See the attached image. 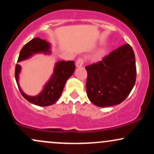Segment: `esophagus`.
Segmentation results:
<instances>
[{
    "label": "esophagus",
    "mask_w": 154,
    "mask_h": 154,
    "mask_svg": "<svg viewBox=\"0 0 154 154\" xmlns=\"http://www.w3.org/2000/svg\"><path fill=\"white\" fill-rule=\"evenodd\" d=\"M84 64V60L82 58H79L78 60L76 62V66L77 68H80V67H82Z\"/></svg>",
    "instance_id": "34e87169"
}]
</instances>
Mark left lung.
<instances>
[{
    "label": "left lung",
    "mask_w": 154,
    "mask_h": 154,
    "mask_svg": "<svg viewBox=\"0 0 154 154\" xmlns=\"http://www.w3.org/2000/svg\"><path fill=\"white\" fill-rule=\"evenodd\" d=\"M86 91L90 101L101 107L121 104L127 98L136 81V62L128 44L118 47L102 61L85 67Z\"/></svg>",
    "instance_id": "1"
}]
</instances>
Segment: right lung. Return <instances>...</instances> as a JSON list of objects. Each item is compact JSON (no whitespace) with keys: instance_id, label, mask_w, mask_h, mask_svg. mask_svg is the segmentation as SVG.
<instances>
[{"instance_id":"add662e5","label":"right lung","mask_w":154,"mask_h":154,"mask_svg":"<svg viewBox=\"0 0 154 154\" xmlns=\"http://www.w3.org/2000/svg\"><path fill=\"white\" fill-rule=\"evenodd\" d=\"M37 53L50 54V44L46 40L41 39L40 38H33L22 48L17 62L26 60ZM74 70L75 65L72 60H60L57 62L55 65L53 73L50 80L44 86L43 90L40 94L34 96L25 94L20 88L19 74L21 71V66L19 64H17L15 68V79L20 93L27 101L35 105L45 107L52 105L58 100L63 92L66 82L73 74Z\"/></svg>"}]
</instances>
